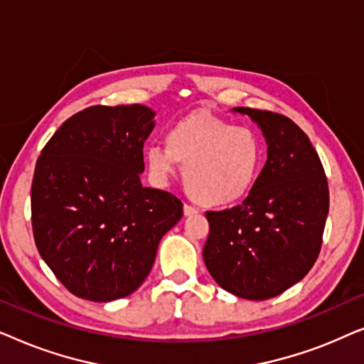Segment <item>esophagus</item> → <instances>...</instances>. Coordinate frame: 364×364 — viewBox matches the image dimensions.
Masks as SVG:
<instances>
[{
	"mask_svg": "<svg viewBox=\"0 0 364 364\" xmlns=\"http://www.w3.org/2000/svg\"><path fill=\"white\" fill-rule=\"evenodd\" d=\"M198 213V210L196 207H192V205H188V203H186V205H183V215L186 217H192V215H197Z\"/></svg>",
	"mask_w": 364,
	"mask_h": 364,
	"instance_id": "esophagus-1",
	"label": "esophagus"
}]
</instances>
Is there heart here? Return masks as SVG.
Here are the masks:
<instances>
[{
  "label": "heart",
  "instance_id": "1",
  "mask_svg": "<svg viewBox=\"0 0 364 364\" xmlns=\"http://www.w3.org/2000/svg\"><path fill=\"white\" fill-rule=\"evenodd\" d=\"M265 146L252 127L208 112H193L168 127L164 146L147 149L152 177L166 183L182 164L183 187L203 207H227L245 198L260 176Z\"/></svg>",
  "mask_w": 364,
  "mask_h": 364
}]
</instances>
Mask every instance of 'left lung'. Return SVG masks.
I'll use <instances>...</instances> for the list:
<instances>
[{
    "instance_id": "left-lung-1",
    "label": "left lung",
    "mask_w": 364,
    "mask_h": 364,
    "mask_svg": "<svg viewBox=\"0 0 364 364\" xmlns=\"http://www.w3.org/2000/svg\"><path fill=\"white\" fill-rule=\"evenodd\" d=\"M260 126L268 159L240 205L208 210L203 262L223 290L268 300L311 270L321 250L330 191L310 139L291 119L235 107Z\"/></svg>"
}]
</instances>
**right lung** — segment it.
Returning a JSON list of instances; mask_svg holds the SVG:
<instances>
[{
  "label": "right lung",
  "instance_id": "obj_1",
  "mask_svg": "<svg viewBox=\"0 0 364 364\" xmlns=\"http://www.w3.org/2000/svg\"><path fill=\"white\" fill-rule=\"evenodd\" d=\"M152 119L141 104L91 106L69 117L38 157L34 242L58 280L84 300L136 291L161 238L182 218L176 196L141 183Z\"/></svg>",
  "mask_w": 364,
  "mask_h": 364
}]
</instances>
